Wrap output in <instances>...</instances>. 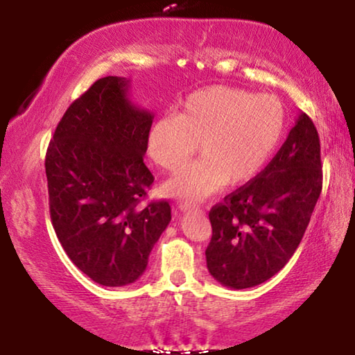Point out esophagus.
Listing matches in <instances>:
<instances>
[{
  "mask_svg": "<svg viewBox=\"0 0 355 355\" xmlns=\"http://www.w3.org/2000/svg\"><path fill=\"white\" fill-rule=\"evenodd\" d=\"M178 208H180V211H183V213L192 211V209H197L196 205H191V203H188V202H182V203H180Z\"/></svg>",
  "mask_w": 355,
  "mask_h": 355,
  "instance_id": "34e87169",
  "label": "esophagus"
}]
</instances>
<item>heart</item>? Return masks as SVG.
<instances>
[{
  "label": "heart",
  "instance_id": "1",
  "mask_svg": "<svg viewBox=\"0 0 355 355\" xmlns=\"http://www.w3.org/2000/svg\"><path fill=\"white\" fill-rule=\"evenodd\" d=\"M286 111L274 95L228 86L189 94L175 114L155 120L147 136L150 158L167 172L188 163L200 144L202 158L164 184L167 196L200 202L260 172L282 141Z\"/></svg>",
  "mask_w": 355,
  "mask_h": 355
}]
</instances>
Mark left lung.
<instances>
[{"label": "left lung", "mask_w": 355, "mask_h": 355, "mask_svg": "<svg viewBox=\"0 0 355 355\" xmlns=\"http://www.w3.org/2000/svg\"><path fill=\"white\" fill-rule=\"evenodd\" d=\"M320 136L299 112L271 163L211 208L207 268L220 285H260L296 252L322 188Z\"/></svg>", "instance_id": "1"}]
</instances>
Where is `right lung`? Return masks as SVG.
<instances>
[{
  "instance_id": "obj_1",
  "label": "right lung",
  "mask_w": 355,
  "mask_h": 355,
  "mask_svg": "<svg viewBox=\"0 0 355 355\" xmlns=\"http://www.w3.org/2000/svg\"><path fill=\"white\" fill-rule=\"evenodd\" d=\"M130 86L123 76L95 81L65 111L45 158L59 243L105 286L139 279L171 222L169 202L139 207L155 180L144 164L153 114L130 100Z\"/></svg>"
}]
</instances>
